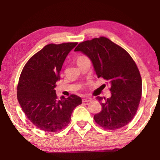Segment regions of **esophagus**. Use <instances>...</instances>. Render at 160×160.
Segmentation results:
<instances>
[{
	"label": "esophagus",
	"mask_w": 160,
	"mask_h": 160,
	"mask_svg": "<svg viewBox=\"0 0 160 160\" xmlns=\"http://www.w3.org/2000/svg\"><path fill=\"white\" fill-rule=\"evenodd\" d=\"M92 100H93V99L92 98H83V99H82V101H83V102H89V101H91Z\"/></svg>",
	"instance_id": "obj_1"
}]
</instances>
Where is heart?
I'll return each mask as SVG.
<instances>
[{"label": "heart", "instance_id": "b5f03b06", "mask_svg": "<svg viewBox=\"0 0 160 160\" xmlns=\"http://www.w3.org/2000/svg\"><path fill=\"white\" fill-rule=\"evenodd\" d=\"M86 57H84V56H81V57H78V59H77V62H78V61H81V60H83V59H86Z\"/></svg>", "mask_w": 160, "mask_h": 160}]
</instances>
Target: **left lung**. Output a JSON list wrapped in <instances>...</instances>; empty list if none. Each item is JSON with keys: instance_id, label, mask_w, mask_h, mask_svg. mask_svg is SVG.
<instances>
[{"instance_id": "1", "label": "left lung", "mask_w": 160, "mask_h": 160, "mask_svg": "<svg viewBox=\"0 0 160 160\" xmlns=\"http://www.w3.org/2000/svg\"><path fill=\"white\" fill-rule=\"evenodd\" d=\"M88 56L97 76L110 86V98L98 96L102 107L95 122L105 129L115 130L128 124L136 113L142 98L139 71L129 53L105 37L81 42L75 49Z\"/></svg>"}]
</instances>
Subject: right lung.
I'll return each mask as SVG.
<instances>
[{"label":"right lung","mask_w":160,"mask_h":160,"mask_svg":"<svg viewBox=\"0 0 160 160\" xmlns=\"http://www.w3.org/2000/svg\"><path fill=\"white\" fill-rule=\"evenodd\" d=\"M77 42L49 44L27 61L19 77L17 99L27 118L47 132H59L70 123L72 111L82 103L80 97L57 98L55 88L69 52Z\"/></svg>","instance_id":"add662e5"}]
</instances>
